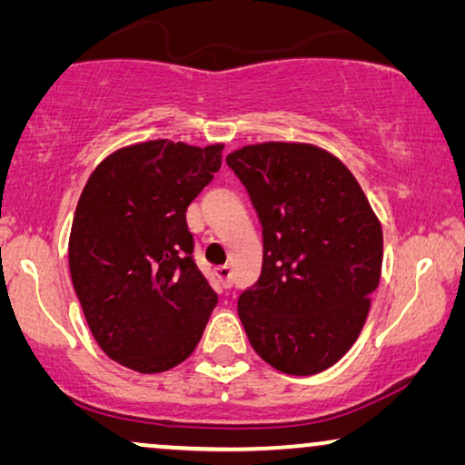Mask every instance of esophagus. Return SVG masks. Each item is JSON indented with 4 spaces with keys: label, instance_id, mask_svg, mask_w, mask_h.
<instances>
[{
    "label": "esophagus",
    "instance_id": "34e87169",
    "mask_svg": "<svg viewBox=\"0 0 465 465\" xmlns=\"http://www.w3.org/2000/svg\"><path fill=\"white\" fill-rule=\"evenodd\" d=\"M215 277L220 279V283H222V288H231V279H232V271H231V266H218V269H215Z\"/></svg>",
    "mask_w": 465,
    "mask_h": 465
}]
</instances>
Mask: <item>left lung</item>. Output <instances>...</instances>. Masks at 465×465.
<instances>
[{
	"label": "left lung",
	"mask_w": 465,
	"mask_h": 465,
	"mask_svg": "<svg viewBox=\"0 0 465 465\" xmlns=\"http://www.w3.org/2000/svg\"><path fill=\"white\" fill-rule=\"evenodd\" d=\"M262 224V272L237 311L253 351L285 374H317L358 339L383 264V231L351 171L311 143L226 156Z\"/></svg>",
	"instance_id": "obj_1"
}]
</instances>
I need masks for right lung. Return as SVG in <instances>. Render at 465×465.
<instances>
[{
  "label": "right lung",
  "mask_w": 465,
  "mask_h": 465,
  "mask_svg": "<svg viewBox=\"0 0 465 465\" xmlns=\"http://www.w3.org/2000/svg\"><path fill=\"white\" fill-rule=\"evenodd\" d=\"M222 150L135 143L107 156L82 190L69 234L74 290L97 345L131 371L182 364L218 304L193 258L186 212Z\"/></svg>",
  "instance_id": "obj_1"
}]
</instances>
